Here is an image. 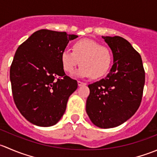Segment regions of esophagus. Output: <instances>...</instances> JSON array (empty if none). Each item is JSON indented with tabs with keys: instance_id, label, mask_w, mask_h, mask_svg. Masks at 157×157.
Returning a JSON list of instances; mask_svg holds the SVG:
<instances>
[{
	"instance_id": "1",
	"label": "esophagus",
	"mask_w": 157,
	"mask_h": 157,
	"mask_svg": "<svg viewBox=\"0 0 157 157\" xmlns=\"http://www.w3.org/2000/svg\"><path fill=\"white\" fill-rule=\"evenodd\" d=\"M77 83H78L79 86H85V85H86V83H83V82L80 81V80H78V81H77Z\"/></svg>"
}]
</instances>
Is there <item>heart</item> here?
Wrapping results in <instances>:
<instances>
[{
	"instance_id": "b5f03b06",
	"label": "heart",
	"mask_w": 157,
	"mask_h": 157,
	"mask_svg": "<svg viewBox=\"0 0 157 157\" xmlns=\"http://www.w3.org/2000/svg\"><path fill=\"white\" fill-rule=\"evenodd\" d=\"M112 55L109 48L90 39H81L73 44L72 52L64 49L61 62L66 73H72L80 64L76 74L96 79L105 75L112 64Z\"/></svg>"
}]
</instances>
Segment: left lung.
Returning <instances> with one entry per match:
<instances>
[{
    "instance_id": "obj_1",
    "label": "left lung",
    "mask_w": 157,
    "mask_h": 157,
    "mask_svg": "<svg viewBox=\"0 0 157 157\" xmlns=\"http://www.w3.org/2000/svg\"><path fill=\"white\" fill-rule=\"evenodd\" d=\"M113 54V65L105 78L90 84L86 111L101 128H115L134 115L140 105L145 71L140 54L124 38L102 36Z\"/></svg>"
}]
</instances>
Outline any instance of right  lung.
I'll return each instance as SVG.
<instances>
[{"instance_id":"obj_1","label":"right lung","mask_w":157,"mask_h":157,"mask_svg":"<svg viewBox=\"0 0 157 157\" xmlns=\"http://www.w3.org/2000/svg\"><path fill=\"white\" fill-rule=\"evenodd\" d=\"M76 35L40 29L17 48L10 78L16 106L32 124L49 127L57 124L66 110L77 81L65 74L61 54Z\"/></svg>"}]
</instances>
